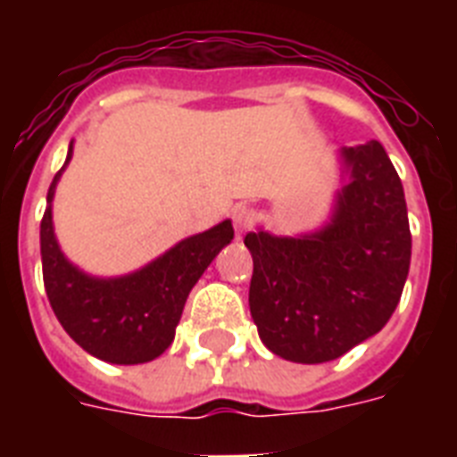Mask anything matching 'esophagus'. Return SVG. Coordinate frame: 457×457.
I'll return each mask as SVG.
<instances>
[{"instance_id":"obj_1","label":"esophagus","mask_w":457,"mask_h":457,"mask_svg":"<svg viewBox=\"0 0 457 457\" xmlns=\"http://www.w3.org/2000/svg\"><path fill=\"white\" fill-rule=\"evenodd\" d=\"M232 220H235L237 232H246L253 222V208L246 206V204H239V206L232 208Z\"/></svg>"}]
</instances>
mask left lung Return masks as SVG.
<instances>
[{
    "instance_id": "left-lung-1",
    "label": "left lung",
    "mask_w": 457,
    "mask_h": 457,
    "mask_svg": "<svg viewBox=\"0 0 457 457\" xmlns=\"http://www.w3.org/2000/svg\"><path fill=\"white\" fill-rule=\"evenodd\" d=\"M351 179L332 225L289 239L244 237L253 256L251 318L272 353L327 362L377 334L396 311L411 268L403 185L379 142L344 149Z\"/></svg>"
}]
</instances>
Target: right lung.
Segmentation results:
<instances>
[{"label":"right lung","mask_w":457,"mask_h":457,"mask_svg":"<svg viewBox=\"0 0 457 457\" xmlns=\"http://www.w3.org/2000/svg\"><path fill=\"white\" fill-rule=\"evenodd\" d=\"M71 154L73 142L66 163ZM61 170L49 185L39 222L42 278L54 315L75 344L102 361L116 365L154 361L175 339V327L196 279L218 251L232 242V222L189 237L139 272L118 279L87 278L63 258L54 237L52 199Z\"/></svg>","instance_id":"obj_1"}]
</instances>
